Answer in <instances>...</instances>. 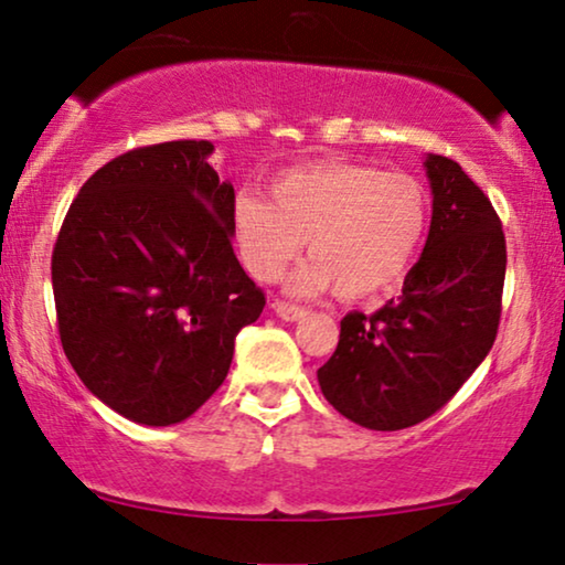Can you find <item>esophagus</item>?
<instances>
[{
	"label": "esophagus",
	"mask_w": 565,
	"mask_h": 565,
	"mask_svg": "<svg viewBox=\"0 0 565 565\" xmlns=\"http://www.w3.org/2000/svg\"><path fill=\"white\" fill-rule=\"evenodd\" d=\"M273 311L280 316L282 321H300L306 316V308L300 306H292V303H285V300H275L273 303Z\"/></svg>",
	"instance_id": "1"
}]
</instances>
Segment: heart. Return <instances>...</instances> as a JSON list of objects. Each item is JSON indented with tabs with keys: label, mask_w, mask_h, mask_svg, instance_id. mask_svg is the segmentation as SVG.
<instances>
[{
	"label": "heart",
	"mask_w": 565,
	"mask_h": 565,
	"mask_svg": "<svg viewBox=\"0 0 565 565\" xmlns=\"http://www.w3.org/2000/svg\"><path fill=\"white\" fill-rule=\"evenodd\" d=\"M427 226L429 198L414 177L352 161L290 169L269 182V200L238 192L231 203L238 259L257 280H277L308 244L313 262L292 275L296 296H381L404 280Z\"/></svg>",
	"instance_id": "b5f03b06"
}]
</instances>
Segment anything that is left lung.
Here are the masks:
<instances>
[{
	"label": "left lung",
	"instance_id": "8db88e82",
	"mask_svg": "<svg viewBox=\"0 0 565 565\" xmlns=\"http://www.w3.org/2000/svg\"><path fill=\"white\" fill-rule=\"evenodd\" d=\"M431 223L404 290L381 311L347 313L319 367L331 406L360 427L396 431L439 412L493 347L507 273L504 231L491 200L458 161L424 159Z\"/></svg>",
	"mask_w": 565,
	"mask_h": 565
}]
</instances>
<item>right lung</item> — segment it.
Listing matches in <instances>:
<instances>
[{
    "label": "right lung",
    "mask_w": 565,
    "mask_h": 565,
    "mask_svg": "<svg viewBox=\"0 0 565 565\" xmlns=\"http://www.w3.org/2000/svg\"><path fill=\"white\" fill-rule=\"evenodd\" d=\"M211 153V141H167L107 161L53 246L68 362L105 406L146 427L195 414L265 308L231 244L234 184Z\"/></svg>",
    "instance_id": "1"
}]
</instances>
